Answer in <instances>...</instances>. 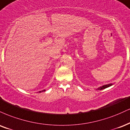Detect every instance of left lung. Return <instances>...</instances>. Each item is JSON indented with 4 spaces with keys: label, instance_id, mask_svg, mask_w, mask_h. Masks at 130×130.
Masks as SVG:
<instances>
[{
    "label": "left lung",
    "instance_id": "left-lung-1",
    "mask_svg": "<svg viewBox=\"0 0 130 130\" xmlns=\"http://www.w3.org/2000/svg\"><path fill=\"white\" fill-rule=\"evenodd\" d=\"M112 85H113V84L112 83H109V84H108V85H103V86H100L99 88H97V89H96V90H102V89H104L105 88H107L109 86H111Z\"/></svg>",
    "mask_w": 130,
    "mask_h": 130
}]
</instances>
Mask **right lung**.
<instances>
[{
  "instance_id": "add662e5",
  "label": "right lung",
  "mask_w": 130,
  "mask_h": 130,
  "mask_svg": "<svg viewBox=\"0 0 130 130\" xmlns=\"http://www.w3.org/2000/svg\"><path fill=\"white\" fill-rule=\"evenodd\" d=\"M45 90H42V91H39V92H43V91H45Z\"/></svg>"
}]
</instances>
